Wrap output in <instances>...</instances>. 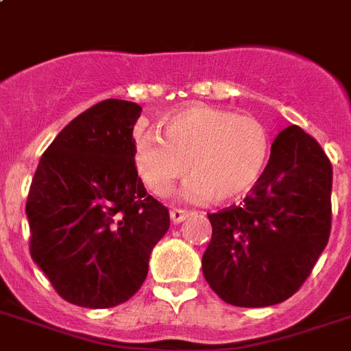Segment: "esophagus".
Returning <instances> with one entry per match:
<instances>
[{
  "instance_id": "esophagus-1",
  "label": "esophagus",
  "mask_w": 351,
  "mask_h": 351,
  "mask_svg": "<svg viewBox=\"0 0 351 351\" xmlns=\"http://www.w3.org/2000/svg\"><path fill=\"white\" fill-rule=\"evenodd\" d=\"M186 217H188V211L179 210V208H173V210H170V219H172L173 224H179V222L184 221Z\"/></svg>"
}]
</instances>
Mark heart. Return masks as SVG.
<instances>
[{"mask_svg": "<svg viewBox=\"0 0 351 351\" xmlns=\"http://www.w3.org/2000/svg\"><path fill=\"white\" fill-rule=\"evenodd\" d=\"M269 158V134L256 118L215 107L176 112L158 134L136 140L134 161L141 181L158 197L170 193L188 173L193 199L230 201L258 181Z\"/></svg>", "mask_w": 351, "mask_h": 351, "instance_id": "1", "label": "heart"}]
</instances>
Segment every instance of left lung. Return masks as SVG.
<instances>
[{
    "mask_svg": "<svg viewBox=\"0 0 351 351\" xmlns=\"http://www.w3.org/2000/svg\"><path fill=\"white\" fill-rule=\"evenodd\" d=\"M332 163L298 125L283 129L239 206L210 213L202 274L226 303L258 308L289 300L312 273L332 228Z\"/></svg>",
    "mask_w": 351,
    "mask_h": 351,
    "instance_id": "8db88e82",
    "label": "left lung"
}]
</instances>
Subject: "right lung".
Listing matches in <instances>:
<instances>
[{"label":"right lung","instance_id":"1","mask_svg":"<svg viewBox=\"0 0 351 351\" xmlns=\"http://www.w3.org/2000/svg\"><path fill=\"white\" fill-rule=\"evenodd\" d=\"M141 107L109 98L71 120L40 156L26 217L32 260L62 300L86 308L125 303L143 285L169 210L134 163Z\"/></svg>","mask_w":351,"mask_h":351}]
</instances>
